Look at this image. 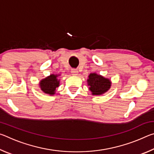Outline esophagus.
I'll list each match as a JSON object with an SVG mask.
<instances>
[{
  "label": "esophagus",
  "mask_w": 154,
  "mask_h": 154,
  "mask_svg": "<svg viewBox=\"0 0 154 154\" xmlns=\"http://www.w3.org/2000/svg\"><path fill=\"white\" fill-rule=\"evenodd\" d=\"M71 73L72 75H73V76H77L78 75V71L76 69H72L71 71Z\"/></svg>",
  "instance_id": "1"
}]
</instances>
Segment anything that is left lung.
<instances>
[{"label": "left lung", "mask_w": 154, "mask_h": 154, "mask_svg": "<svg viewBox=\"0 0 154 154\" xmlns=\"http://www.w3.org/2000/svg\"><path fill=\"white\" fill-rule=\"evenodd\" d=\"M87 83L90 91L94 96L103 95L107 92L111 86L110 79L96 72H92L88 75Z\"/></svg>", "instance_id": "1"}]
</instances>
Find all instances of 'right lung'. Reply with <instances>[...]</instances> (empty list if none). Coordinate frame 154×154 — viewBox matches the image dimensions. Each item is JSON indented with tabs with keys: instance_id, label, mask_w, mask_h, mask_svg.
Returning <instances> with one entry per match:
<instances>
[{
	"instance_id": "1",
	"label": "right lung",
	"mask_w": 154,
	"mask_h": 154,
	"mask_svg": "<svg viewBox=\"0 0 154 154\" xmlns=\"http://www.w3.org/2000/svg\"><path fill=\"white\" fill-rule=\"evenodd\" d=\"M60 74H51L39 82V87L43 92L48 95H54L56 94V88L60 86V79L58 77Z\"/></svg>"
}]
</instances>
